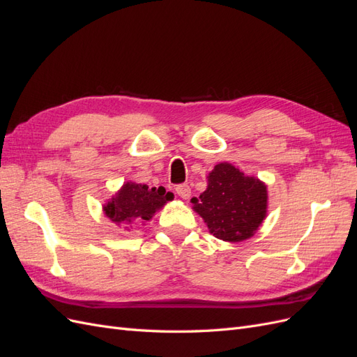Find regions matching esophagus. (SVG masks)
Returning <instances> with one entry per match:
<instances>
[{
    "label": "esophagus",
    "instance_id": "esophagus-1",
    "mask_svg": "<svg viewBox=\"0 0 357 357\" xmlns=\"http://www.w3.org/2000/svg\"><path fill=\"white\" fill-rule=\"evenodd\" d=\"M176 192L177 195L181 198V199H189L190 197V188L188 185H180L176 188Z\"/></svg>",
    "mask_w": 357,
    "mask_h": 357
}]
</instances>
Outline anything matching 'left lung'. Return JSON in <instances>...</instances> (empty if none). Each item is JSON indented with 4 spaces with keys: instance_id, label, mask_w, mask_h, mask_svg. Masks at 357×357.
I'll list each match as a JSON object with an SVG mask.
<instances>
[{
    "instance_id": "1",
    "label": "left lung",
    "mask_w": 357,
    "mask_h": 357,
    "mask_svg": "<svg viewBox=\"0 0 357 357\" xmlns=\"http://www.w3.org/2000/svg\"><path fill=\"white\" fill-rule=\"evenodd\" d=\"M190 202L213 236L240 243L252 238L266 218L268 189L262 180L220 162L207 176V189Z\"/></svg>"
}]
</instances>
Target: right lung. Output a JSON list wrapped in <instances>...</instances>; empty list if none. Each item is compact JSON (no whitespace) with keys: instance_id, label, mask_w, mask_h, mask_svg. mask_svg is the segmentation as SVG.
<instances>
[{"instance_id":"add662e5","label":"right lung","mask_w":357,"mask_h":357,"mask_svg":"<svg viewBox=\"0 0 357 357\" xmlns=\"http://www.w3.org/2000/svg\"><path fill=\"white\" fill-rule=\"evenodd\" d=\"M172 198L174 195L162 186L149 188L142 183L126 181L112 199L102 205V211L105 218H109L117 226H122L125 231H129L134 222L144 225V222L152 219Z\"/></svg>"}]
</instances>
